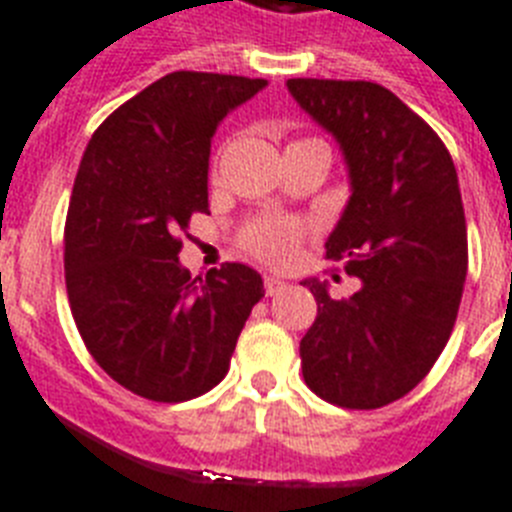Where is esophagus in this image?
<instances>
[{"label": "esophagus", "mask_w": 512, "mask_h": 512, "mask_svg": "<svg viewBox=\"0 0 512 512\" xmlns=\"http://www.w3.org/2000/svg\"><path fill=\"white\" fill-rule=\"evenodd\" d=\"M284 289H286V281H281V278L276 276H265V294L273 297V294L284 292Z\"/></svg>", "instance_id": "34e87169"}]
</instances>
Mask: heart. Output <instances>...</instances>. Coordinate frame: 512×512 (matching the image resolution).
Here are the masks:
<instances>
[{
  "label": "heart",
  "instance_id": "obj_1",
  "mask_svg": "<svg viewBox=\"0 0 512 512\" xmlns=\"http://www.w3.org/2000/svg\"><path fill=\"white\" fill-rule=\"evenodd\" d=\"M297 239L299 228L294 223H284V220H260L255 226H249L242 236L244 247L270 265L289 263Z\"/></svg>",
  "mask_w": 512,
  "mask_h": 512
}]
</instances>
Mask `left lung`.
<instances>
[{
  "label": "left lung",
  "instance_id": "obj_1",
  "mask_svg": "<svg viewBox=\"0 0 512 512\" xmlns=\"http://www.w3.org/2000/svg\"><path fill=\"white\" fill-rule=\"evenodd\" d=\"M286 89L342 149L352 194L326 260L360 278L347 299L302 281L318 302L299 342L302 376L331 405L384 407L421 384L458 318L468 273L458 170L429 123L378 83L292 78Z\"/></svg>",
  "mask_w": 512,
  "mask_h": 512
}]
</instances>
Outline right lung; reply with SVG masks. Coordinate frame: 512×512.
<instances>
[{
  "label": "right lung",
  "instance_id": "add662e5",
  "mask_svg": "<svg viewBox=\"0 0 512 512\" xmlns=\"http://www.w3.org/2000/svg\"><path fill=\"white\" fill-rule=\"evenodd\" d=\"M268 81L178 70L94 131L68 220L65 286L99 368L128 392L186 402L228 373L236 339L265 297L255 268L191 278L178 234L207 210L210 141L220 120Z\"/></svg>",
  "mask_w": 512,
  "mask_h": 512
}]
</instances>
